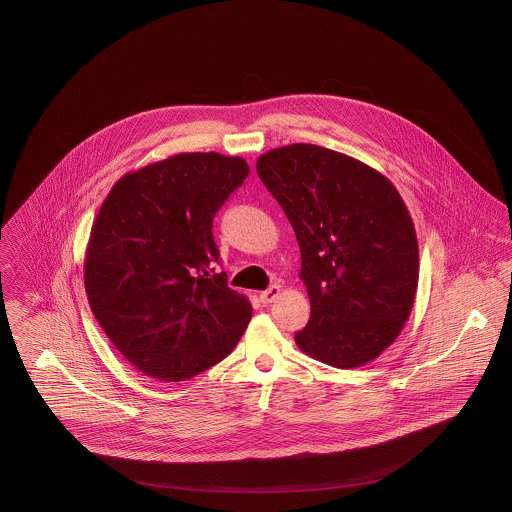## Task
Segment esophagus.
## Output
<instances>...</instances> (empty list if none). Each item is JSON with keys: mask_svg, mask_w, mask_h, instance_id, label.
Returning a JSON list of instances; mask_svg holds the SVG:
<instances>
[{"mask_svg": "<svg viewBox=\"0 0 512 512\" xmlns=\"http://www.w3.org/2000/svg\"><path fill=\"white\" fill-rule=\"evenodd\" d=\"M280 286H270L268 290H265V292H261V301L265 303V305H268V303H272L278 295H280Z\"/></svg>", "mask_w": 512, "mask_h": 512, "instance_id": "34e87169", "label": "esophagus"}]
</instances>
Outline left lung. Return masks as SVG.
<instances>
[{"instance_id":"1","label":"left lung","mask_w":512,"mask_h":512,"mask_svg":"<svg viewBox=\"0 0 512 512\" xmlns=\"http://www.w3.org/2000/svg\"><path fill=\"white\" fill-rule=\"evenodd\" d=\"M257 174L301 251L311 318L295 343L336 368L374 361L403 330L418 286V242L405 201L382 172L313 144L268 151Z\"/></svg>"}]
</instances>
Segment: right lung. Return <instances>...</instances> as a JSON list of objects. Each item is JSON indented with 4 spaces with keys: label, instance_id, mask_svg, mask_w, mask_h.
Returning <instances> with one entry per match:
<instances>
[{
    "label": "right lung",
    "instance_id": "1",
    "mask_svg": "<svg viewBox=\"0 0 512 512\" xmlns=\"http://www.w3.org/2000/svg\"><path fill=\"white\" fill-rule=\"evenodd\" d=\"M242 157L178 153L128 172L99 207L84 286L99 326L149 378L182 382L242 338L251 303L211 274L213 219L244 184Z\"/></svg>",
    "mask_w": 512,
    "mask_h": 512
}]
</instances>
